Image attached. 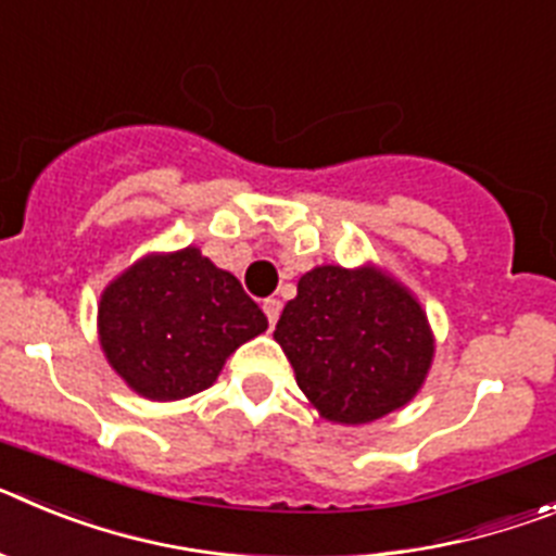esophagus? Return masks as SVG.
I'll list each match as a JSON object with an SVG mask.
<instances>
[{"label":"esophagus","mask_w":556,"mask_h":556,"mask_svg":"<svg viewBox=\"0 0 556 556\" xmlns=\"http://www.w3.org/2000/svg\"><path fill=\"white\" fill-rule=\"evenodd\" d=\"M264 314H267L269 328H275V323H278V317H281V303L275 301V298H269V301H264Z\"/></svg>","instance_id":"obj_1"}]
</instances>
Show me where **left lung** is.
<instances>
[{
  "instance_id": "8db88e82",
  "label": "left lung",
  "mask_w": 556,
  "mask_h": 556,
  "mask_svg": "<svg viewBox=\"0 0 556 556\" xmlns=\"http://www.w3.org/2000/svg\"><path fill=\"white\" fill-rule=\"evenodd\" d=\"M273 337L314 409L345 426L409 404L434 356L420 303L376 267H314L298 281Z\"/></svg>"
}]
</instances>
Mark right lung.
<instances>
[{
  "instance_id": "obj_1",
  "label": "right lung",
  "mask_w": 556,
  "mask_h": 556,
  "mask_svg": "<svg viewBox=\"0 0 556 556\" xmlns=\"http://www.w3.org/2000/svg\"><path fill=\"white\" fill-rule=\"evenodd\" d=\"M267 331V317L233 275L198 248L144 255L100 301L108 365L150 401H180L217 381L225 358Z\"/></svg>"
}]
</instances>
